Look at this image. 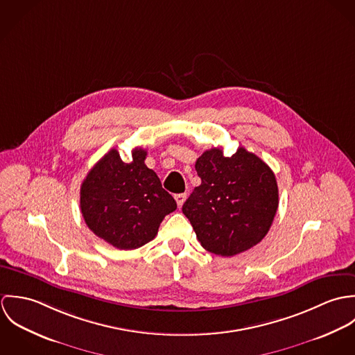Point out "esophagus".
I'll return each instance as SVG.
<instances>
[{"label":"esophagus","instance_id":"esophagus-1","mask_svg":"<svg viewBox=\"0 0 355 355\" xmlns=\"http://www.w3.org/2000/svg\"><path fill=\"white\" fill-rule=\"evenodd\" d=\"M186 198H187V194H186V193H183V194H176V196H175V200H176V203H178L179 207L183 206Z\"/></svg>","mask_w":355,"mask_h":355}]
</instances>
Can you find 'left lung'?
I'll return each instance as SVG.
<instances>
[{
  "label": "left lung",
  "instance_id": "1",
  "mask_svg": "<svg viewBox=\"0 0 355 355\" xmlns=\"http://www.w3.org/2000/svg\"><path fill=\"white\" fill-rule=\"evenodd\" d=\"M196 169L201 184L182 210L203 249L231 257L259 243L279 206L272 169L245 148L231 157H225L221 148L206 150L197 159Z\"/></svg>",
  "mask_w": 355,
  "mask_h": 355
}]
</instances>
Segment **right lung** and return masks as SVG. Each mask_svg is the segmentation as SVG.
<instances>
[{
    "mask_svg": "<svg viewBox=\"0 0 355 355\" xmlns=\"http://www.w3.org/2000/svg\"><path fill=\"white\" fill-rule=\"evenodd\" d=\"M146 150H132L124 162L116 149L92 168L80 187V209L87 227L120 250L138 249L153 241L164 217L178 205L157 173L145 164Z\"/></svg>",
    "mask_w": 355,
    "mask_h": 355,
    "instance_id": "obj_1",
    "label": "right lung"
}]
</instances>
